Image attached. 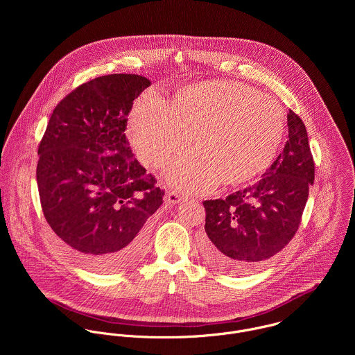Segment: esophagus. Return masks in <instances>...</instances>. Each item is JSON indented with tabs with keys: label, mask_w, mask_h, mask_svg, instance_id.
<instances>
[{
	"label": "esophagus",
	"mask_w": 355,
	"mask_h": 355,
	"mask_svg": "<svg viewBox=\"0 0 355 355\" xmlns=\"http://www.w3.org/2000/svg\"><path fill=\"white\" fill-rule=\"evenodd\" d=\"M183 200V197L176 193V191H169L166 196H165V201L168 203H179Z\"/></svg>",
	"instance_id": "1"
}]
</instances>
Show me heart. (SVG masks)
<instances>
[{
	"label": "heart",
	"mask_w": 355,
	"mask_h": 355,
	"mask_svg": "<svg viewBox=\"0 0 355 355\" xmlns=\"http://www.w3.org/2000/svg\"><path fill=\"white\" fill-rule=\"evenodd\" d=\"M128 132L141 162L159 166L190 144L196 152L168 168L172 186L205 191L242 184L270 166L284 135L280 103L234 80L180 87L172 102L148 90L132 106Z\"/></svg>",
	"instance_id": "1"
}]
</instances>
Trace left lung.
<instances>
[{
    "mask_svg": "<svg viewBox=\"0 0 355 355\" xmlns=\"http://www.w3.org/2000/svg\"><path fill=\"white\" fill-rule=\"evenodd\" d=\"M288 139L261 180L225 200L203 201L202 252L216 268L245 275L283 250L301 224L314 161L302 119L287 114Z\"/></svg>",
    "mask_w": 355,
    "mask_h": 355,
    "instance_id": "8db88e82",
    "label": "left lung"
}]
</instances>
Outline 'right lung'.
Here are the masks:
<instances>
[{"label":"right lung","mask_w":355,"mask_h":355,"mask_svg":"<svg viewBox=\"0 0 355 355\" xmlns=\"http://www.w3.org/2000/svg\"><path fill=\"white\" fill-rule=\"evenodd\" d=\"M149 86L131 73L80 85L54 107L38 146L44 216L67 252L96 272H116L141 255L146 221L165 194L124 134L134 100Z\"/></svg>","instance_id":"add662e5"}]
</instances>
